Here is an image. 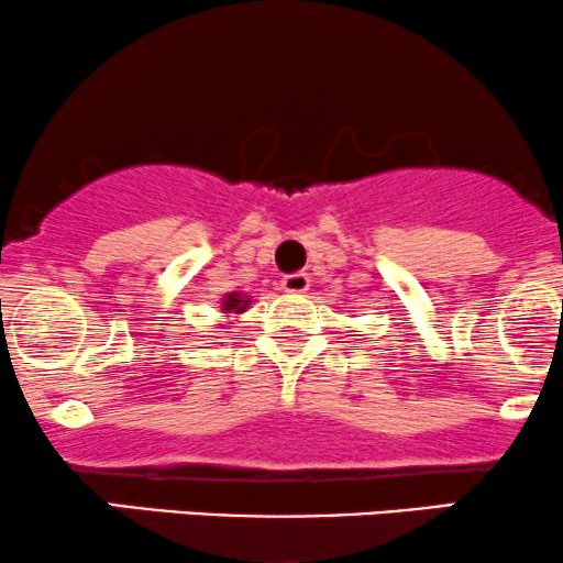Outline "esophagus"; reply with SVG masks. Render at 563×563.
<instances>
[{"mask_svg": "<svg viewBox=\"0 0 563 563\" xmlns=\"http://www.w3.org/2000/svg\"><path fill=\"white\" fill-rule=\"evenodd\" d=\"M280 288L286 294H307V288H310V277H307L305 272H294V275L283 277Z\"/></svg>", "mask_w": 563, "mask_h": 563, "instance_id": "esophagus-1", "label": "esophagus"}]
</instances>
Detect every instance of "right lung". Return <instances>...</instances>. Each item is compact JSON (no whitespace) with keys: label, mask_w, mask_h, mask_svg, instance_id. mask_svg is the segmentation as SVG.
<instances>
[{"label":"right lung","mask_w":563,"mask_h":563,"mask_svg":"<svg viewBox=\"0 0 563 563\" xmlns=\"http://www.w3.org/2000/svg\"><path fill=\"white\" fill-rule=\"evenodd\" d=\"M247 307H251V297H247V294H242V291L227 294V297L221 299V312L229 318L227 323L240 321V316L247 310ZM221 327H223V323H221Z\"/></svg>","instance_id":"right-lung-1"}]
</instances>
